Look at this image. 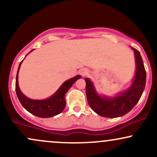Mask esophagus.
I'll return each instance as SVG.
<instances>
[{"label":"esophagus","instance_id":"obj_1","mask_svg":"<svg viewBox=\"0 0 157 157\" xmlns=\"http://www.w3.org/2000/svg\"><path fill=\"white\" fill-rule=\"evenodd\" d=\"M88 74H89V71L86 68H82L80 70V75H82V77L86 76V75H88Z\"/></svg>","mask_w":157,"mask_h":157}]
</instances>
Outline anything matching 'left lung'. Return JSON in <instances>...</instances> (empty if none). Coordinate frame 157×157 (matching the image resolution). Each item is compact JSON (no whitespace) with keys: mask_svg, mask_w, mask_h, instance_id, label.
I'll use <instances>...</instances> for the list:
<instances>
[{"mask_svg":"<svg viewBox=\"0 0 157 157\" xmlns=\"http://www.w3.org/2000/svg\"><path fill=\"white\" fill-rule=\"evenodd\" d=\"M136 69L133 83L128 89L115 97H100L97 94L93 83L89 78L86 82V93L91 109L104 117L115 118L128 113L136 105L141 97L146 82V71L140 52L133 48Z\"/></svg>","mask_w":157,"mask_h":157,"instance_id":"obj_1","label":"left lung"}]
</instances>
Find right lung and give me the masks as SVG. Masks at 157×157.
<instances>
[{
	"label": "right lung",
	"instance_id": "1",
	"mask_svg": "<svg viewBox=\"0 0 157 157\" xmlns=\"http://www.w3.org/2000/svg\"><path fill=\"white\" fill-rule=\"evenodd\" d=\"M21 63H22V61L20 63L15 82L16 94H17V98H18L21 105L29 112L31 113L32 114L35 115V116L39 117H52L56 116V115L60 113L63 111L65 106H66L65 94L67 92L68 90L72 86V85L76 82L77 80L80 78V75H77L73 78H71L70 80L64 82L60 87V89L57 90V92L52 95V97H50L49 98L43 100H32V99L28 98L25 95H23V94L21 92L19 89L18 80H18V72Z\"/></svg>",
	"mask_w": 157,
	"mask_h": 157
}]
</instances>
